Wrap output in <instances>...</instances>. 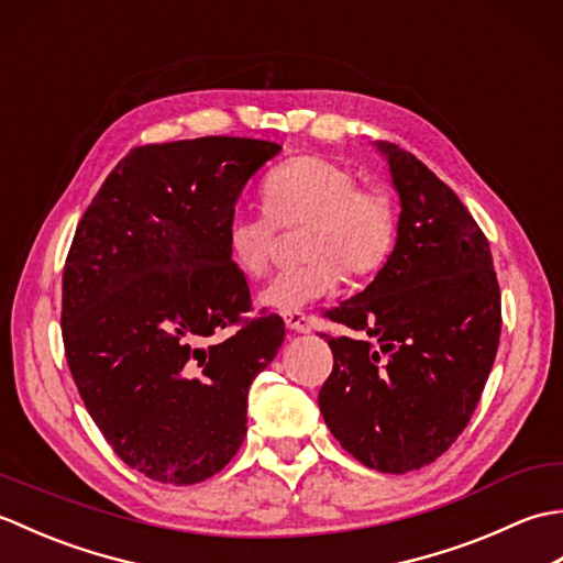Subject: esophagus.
<instances>
[{
    "label": "esophagus",
    "instance_id": "esophagus-1",
    "mask_svg": "<svg viewBox=\"0 0 563 563\" xmlns=\"http://www.w3.org/2000/svg\"><path fill=\"white\" fill-rule=\"evenodd\" d=\"M285 327L297 333H309L312 331V319H309L305 312H288L285 314Z\"/></svg>",
    "mask_w": 563,
    "mask_h": 563
}]
</instances>
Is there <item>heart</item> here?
<instances>
[{"instance_id": "1", "label": "heart", "mask_w": 563, "mask_h": 563, "mask_svg": "<svg viewBox=\"0 0 563 563\" xmlns=\"http://www.w3.org/2000/svg\"><path fill=\"white\" fill-rule=\"evenodd\" d=\"M266 214L236 210L227 218L224 244L239 271L258 278L275 251V227H302L305 263L280 271L258 292V302L275 312H297L327 297L341 273L363 278L385 266L397 239V210L389 194L357 184V174L321 154H300L266 174L261 184Z\"/></svg>"}]
</instances>
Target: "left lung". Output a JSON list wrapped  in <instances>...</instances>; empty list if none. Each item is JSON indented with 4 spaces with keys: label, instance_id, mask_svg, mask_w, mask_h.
<instances>
[{
    "label": "left lung",
    "instance_id": "8db88e82",
    "mask_svg": "<svg viewBox=\"0 0 563 563\" xmlns=\"http://www.w3.org/2000/svg\"><path fill=\"white\" fill-rule=\"evenodd\" d=\"M401 200L377 278L329 309L361 336H329L319 391L329 430L357 462L406 474L438 460L482 399L500 339L492 249L454 190L411 152L377 142Z\"/></svg>",
    "mask_w": 563,
    "mask_h": 563
}]
</instances>
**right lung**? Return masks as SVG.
Returning <instances> with one entry per match:
<instances>
[{
    "label": "right lung",
    "instance_id": "add662e5",
    "mask_svg": "<svg viewBox=\"0 0 563 563\" xmlns=\"http://www.w3.org/2000/svg\"><path fill=\"white\" fill-rule=\"evenodd\" d=\"M278 152L224 135L130 150L71 239L69 373L106 442L152 482L224 470L246 435L251 382L283 345V319L251 314L224 244L244 184Z\"/></svg>",
    "mask_w": 563,
    "mask_h": 563
}]
</instances>
